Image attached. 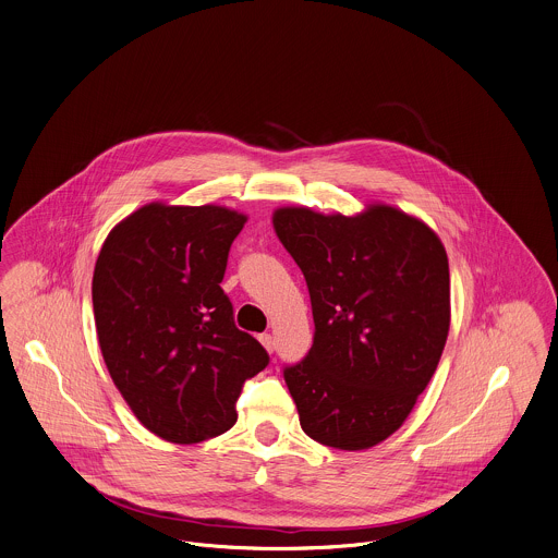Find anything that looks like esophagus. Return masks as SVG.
I'll use <instances>...</instances> for the list:
<instances>
[{"label":"esophagus","instance_id":"esophagus-1","mask_svg":"<svg viewBox=\"0 0 558 558\" xmlns=\"http://www.w3.org/2000/svg\"><path fill=\"white\" fill-rule=\"evenodd\" d=\"M258 339H260V343H263L269 352H274V350H276V341H274V337H271L269 332H263Z\"/></svg>","mask_w":558,"mask_h":558}]
</instances>
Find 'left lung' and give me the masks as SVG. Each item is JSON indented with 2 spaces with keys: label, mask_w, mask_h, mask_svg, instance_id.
Segmentation results:
<instances>
[{
  "label": "left lung",
  "mask_w": 558,
  "mask_h": 558,
  "mask_svg": "<svg viewBox=\"0 0 558 558\" xmlns=\"http://www.w3.org/2000/svg\"><path fill=\"white\" fill-rule=\"evenodd\" d=\"M274 228L304 274L313 345L284 365L313 440L361 451L392 436L432 381L449 335L440 239L390 206L356 217L280 208Z\"/></svg>",
  "instance_id": "obj_1"
}]
</instances>
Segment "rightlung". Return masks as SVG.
Instances as JSON below:
<instances>
[{
	"instance_id": "obj_1",
	"label": "right lung",
	"mask_w": 558,
	"mask_h": 558,
	"mask_svg": "<svg viewBox=\"0 0 558 558\" xmlns=\"http://www.w3.org/2000/svg\"><path fill=\"white\" fill-rule=\"evenodd\" d=\"M245 221L221 206L148 204L98 254L92 300L102 359L137 421L168 442L228 432L245 381L269 363L236 328L221 289Z\"/></svg>"
}]
</instances>
